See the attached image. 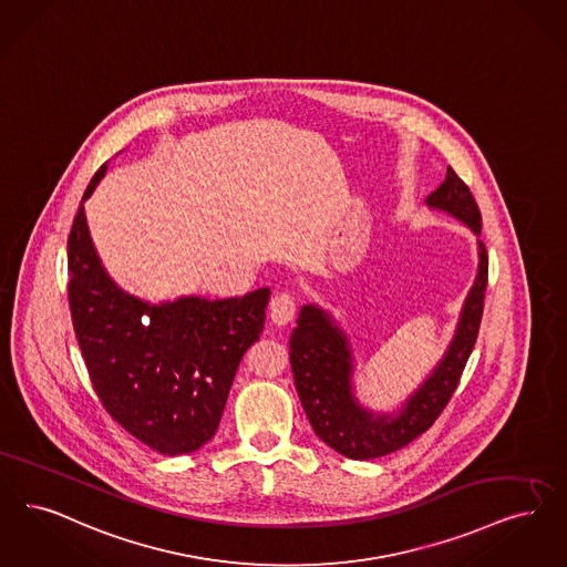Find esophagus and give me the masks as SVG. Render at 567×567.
Listing matches in <instances>:
<instances>
[{"label":"esophagus","instance_id":"1","mask_svg":"<svg viewBox=\"0 0 567 567\" xmlns=\"http://www.w3.org/2000/svg\"><path fill=\"white\" fill-rule=\"evenodd\" d=\"M295 312H297V308H295L291 295H274L272 301H270V318L276 327H287L289 322H293Z\"/></svg>","mask_w":567,"mask_h":567}]
</instances>
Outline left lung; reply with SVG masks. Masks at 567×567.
<instances>
[{
  "mask_svg": "<svg viewBox=\"0 0 567 567\" xmlns=\"http://www.w3.org/2000/svg\"><path fill=\"white\" fill-rule=\"evenodd\" d=\"M468 227L476 236V276L464 297L452 341L439 363L396 408L380 411L357 396V357L340 322L317 301L301 306L291 333L295 388L312 429L331 450L350 460H373L396 452L429 431L452 399L475 348L487 287V250L481 243V213L466 183L452 166L445 182L424 200Z\"/></svg>",
  "mask_w": 567,
  "mask_h": 567,
  "instance_id": "8db88e82",
  "label": "left lung"
}]
</instances>
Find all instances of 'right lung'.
I'll use <instances>...</instances> for the list:
<instances>
[{"instance_id":"obj_1","label":"right lung","mask_w":567,"mask_h":567,"mask_svg":"<svg viewBox=\"0 0 567 567\" xmlns=\"http://www.w3.org/2000/svg\"><path fill=\"white\" fill-rule=\"evenodd\" d=\"M69 236V306L92 385L115 422L162 455L200 450L221 422L238 364L264 331L270 289L179 295L152 303L124 291L92 243L84 203Z\"/></svg>"}]
</instances>
